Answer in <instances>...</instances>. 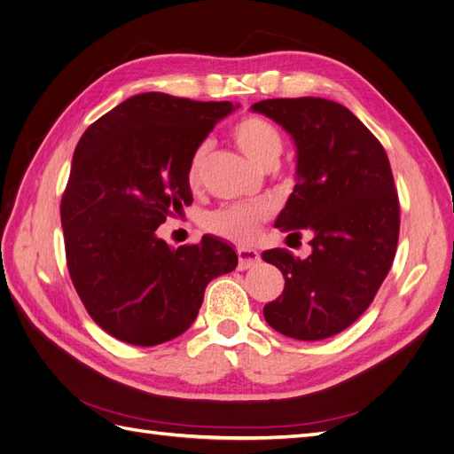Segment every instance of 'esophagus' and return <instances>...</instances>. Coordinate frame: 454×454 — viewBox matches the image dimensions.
I'll use <instances>...</instances> for the list:
<instances>
[{
	"label": "esophagus",
	"mask_w": 454,
	"mask_h": 454,
	"mask_svg": "<svg viewBox=\"0 0 454 454\" xmlns=\"http://www.w3.org/2000/svg\"><path fill=\"white\" fill-rule=\"evenodd\" d=\"M237 255H239V269H240V270L252 269V267H255V265L259 263V261H261L259 252L248 250V248H239V250H237Z\"/></svg>",
	"instance_id": "34e87169"
}]
</instances>
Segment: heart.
<instances>
[{
  "instance_id": "1",
  "label": "heart",
  "mask_w": 454,
  "mask_h": 454,
  "mask_svg": "<svg viewBox=\"0 0 454 454\" xmlns=\"http://www.w3.org/2000/svg\"><path fill=\"white\" fill-rule=\"evenodd\" d=\"M232 140H235L242 153L252 162H255L257 167H265L270 160H278L282 153V136L278 129L261 117L252 115L240 119L232 127ZM208 151V142H202L195 149L187 168L189 185H199ZM267 215L269 210L263 204H235L206 215L204 227L222 239L237 244H250L257 237L259 225L265 222Z\"/></svg>"
}]
</instances>
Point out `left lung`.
<instances>
[{
	"label": "left lung",
	"instance_id": "1",
	"mask_svg": "<svg viewBox=\"0 0 454 454\" xmlns=\"http://www.w3.org/2000/svg\"><path fill=\"white\" fill-rule=\"evenodd\" d=\"M252 112L272 119L295 145V187L274 227L312 235V254H261L284 274L267 324L320 340L354 324L387 278L400 235V204L387 151L350 109L325 98H272Z\"/></svg>",
	"mask_w": 454,
	"mask_h": 454
}]
</instances>
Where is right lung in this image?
<instances>
[{
    "mask_svg": "<svg viewBox=\"0 0 454 454\" xmlns=\"http://www.w3.org/2000/svg\"><path fill=\"white\" fill-rule=\"evenodd\" d=\"M239 107L136 94L81 136L60 204L66 259L90 318L112 337L155 347L187 332L204 290L239 263L217 237L172 248L157 237L193 202L189 160Z\"/></svg>",
    "mask_w": 454,
    "mask_h": 454,
    "instance_id": "obj_1",
    "label": "right lung"
}]
</instances>
